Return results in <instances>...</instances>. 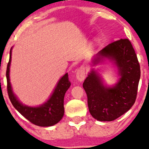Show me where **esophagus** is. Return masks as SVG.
Instances as JSON below:
<instances>
[{"mask_svg":"<svg viewBox=\"0 0 149 149\" xmlns=\"http://www.w3.org/2000/svg\"><path fill=\"white\" fill-rule=\"evenodd\" d=\"M76 77L79 81L82 82L86 78V72L84 68H79L76 70Z\"/></svg>","mask_w":149,"mask_h":149,"instance_id":"1","label":"esophagus"}]
</instances>
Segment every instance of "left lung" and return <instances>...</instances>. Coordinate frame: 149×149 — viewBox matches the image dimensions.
Segmentation results:
<instances>
[{
    "label": "left lung",
    "mask_w": 149,
    "mask_h": 149,
    "mask_svg": "<svg viewBox=\"0 0 149 149\" xmlns=\"http://www.w3.org/2000/svg\"><path fill=\"white\" fill-rule=\"evenodd\" d=\"M103 58L114 61L120 77L114 86H104L100 75L92 70L83 84L89 111L99 121H112L129 111L136 101L140 67L131 42L120 39L108 44L96 54L93 62Z\"/></svg>",
    "instance_id": "left-lung-1"
}]
</instances>
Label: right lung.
I'll list each match as a JSON object with an SVG mask.
<instances>
[{"label":"right lung","mask_w":149,"mask_h":149,"mask_svg":"<svg viewBox=\"0 0 149 149\" xmlns=\"http://www.w3.org/2000/svg\"><path fill=\"white\" fill-rule=\"evenodd\" d=\"M11 50H10L9 60L7 63L6 77L7 92L9 98L13 107L29 121L40 127H50L57 124L61 120L64 114L63 99L68 89L70 88V82L68 74H65L60 79L49 99L39 107H29L19 101L13 94L9 79V68L11 61Z\"/></svg>","instance_id":"1"}]
</instances>
